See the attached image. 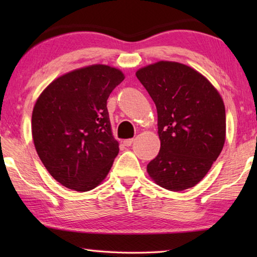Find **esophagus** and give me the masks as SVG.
<instances>
[{
    "label": "esophagus",
    "instance_id": "1",
    "mask_svg": "<svg viewBox=\"0 0 257 257\" xmlns=\"http://www.w3.org/2000/svg\"><path fill=\"white\" fill-rule=\"evenodd\" d=\"M135 142L134 138H130V139H125V141H123V145L124 146H132L133 143Z\"/></svg>",
    "mask_w": 257,
    "mask_h": 257
}]
</instances>
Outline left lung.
<instances>
[{
  "label": "left lung",
  "mask_w": 257,
  "mask_h": 257,
  "mask_svg": "<svg viewBox=\"0 0 257 257\" xmlns=\"http://www.w3.org/2000/svg\"><path fill=\"white\" fill-rule=\"evenodd\" d=\"M136 76L158 110L161 149L147 172L165 189L194 187L223 149L222 98L205 77L178 62L160 61L139 69Z\"/></svg>",
  "instance_id": "obj_1"
}]
</instances>
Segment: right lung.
I'll list each match as a JSON object with an SVG mask.
<instances>
[{
    "instance_id": "add662e5",
    "label": "right lung",
    "mask_w": 257,
    "mask_h": 257,
    "mask_svg": "<svg viewBox=\"0 0 257 257\" xmlns=\"http://www.w3.org/2000/svg\"><path fill=\"white\" fill-rule=\"evenodd\" d=\"M123 79L118 69L94 64L52 81L35 104V149L50 175L67 188L92 190L110 171L119 144L106 101Z\"/></svg>"
}]
</instances>
